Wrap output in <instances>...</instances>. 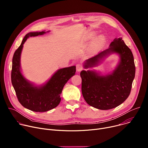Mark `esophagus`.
Returning a JSON list of instances; mask_svg holds the SVG:
<instances>
[{
  "mask_svg": "<svg viewBox=\"0 0 148 148\" xmlns=\"http://www.w3.org/2000/svg\"><path fill=\"white\" fill-rule=\"evenodd\" d=\"M76 69H77V71L78 72H79L81 71L82 70V66L81 64H77L76 65Z\"/></svg>",
  "mask_w": 148,
  "mask_h": 148,
  "instance_id": "esophagus-1",
  "label": "esophagus"
}]
</instances>
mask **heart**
Returning a JSON list of instances; mask_svg holds the SVG:
<instances>
[{"mask_svg":"<svg viewBox=\"0 0 148 148\" xmlns=\"http://www.w3.org/2000/svg\"><path fill=\"white\" fill-rule=\"evenodd\" d=\"M104 40H105V37H104V36H102V35L99 36L98 37V38H97V42H98V43H103V42L104 41Z\"/></svg>","mask_w":148,"mask_h":148,"instance_id":"b5f03b06","label":"heart"}]
</instances>
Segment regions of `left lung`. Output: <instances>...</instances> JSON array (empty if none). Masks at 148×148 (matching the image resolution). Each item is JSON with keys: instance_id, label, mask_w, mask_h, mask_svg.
<instances>
[{"instance_id": "8db88e82", "label": "left lung", "mask_w": 148, "mask_h": 148, "mask_svg": "<svg viewBox=\"0 0 148 148\" xmlns=\"http://www.w3.org/2000/svg\"><path fill=\"white\" fill-rule=\"evenodd\" d=\"M112 53L118 54L119 60L112 73L105 75L90 70L80 73L84 99L90 106L101 110L114 108L129 97L135 75L132 53L122 38H115L108 49L87 60L83 64L86 69L97 67Z\"/></svg>"}]
</instances>
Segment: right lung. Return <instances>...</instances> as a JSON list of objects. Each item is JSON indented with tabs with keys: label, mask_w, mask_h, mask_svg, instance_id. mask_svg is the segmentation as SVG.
<instances>
[{
	"label": "right lung",
	"mask_w": 148,
	"mask_h": 148,
	"mask_svg": "<svg viewBox=\"0 0 148 148\" xmlns=\"http://www.w3.org/2000/svg\"><path fill=\"white\" fill-rule=\"evenodd\" d=\"M49 32L27 33L15 51L12 60L11 79L17 99L25 108L34 112H46L57 107L63 87L76 71L75 66L58 69L45 84L40 86H36L23 76L21 71L20 56L24 43L29 37L43 35Z\"/></svg>",
	"instance_id": "1"
}]
</instances>
